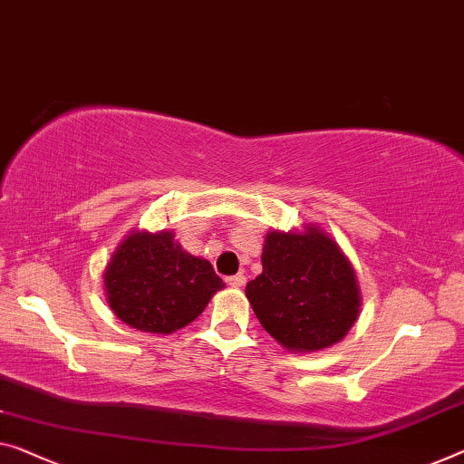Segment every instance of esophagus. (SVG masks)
<instances>
[{
	"label": "esophagus",
	"instance_id": "obj_1",
	"mask_svg": "<svg viewBox=\"0 0 464 464\" xmlns=\"http://www.w3.org/2000/svg\"><path fill=\"white\" fill-rule=\"evenodd\" d=\"M227 284H230L232 288H242L246 284V277L242 276V274H238V276H232V277H227Z\"/></svg>",
	"mask_w": 464,
	"mask_h": 464
}]
</instances>
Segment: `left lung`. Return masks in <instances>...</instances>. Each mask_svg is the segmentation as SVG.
Masks as SVG:
<instances>
[{
    "instance_id": "1",
    "label": "left lung",
    "mask_w": 464,
    "mask_h": 464,
    "mask_svg": "<svg viewBox=\"0 0 464 464\" xmlns=\"http://www.w3.org/2000/svg\"><path fill=\"white\" fill-rule=\"evenodd\" d=\"M263 272L246 284L259 324L290 353H317L351 332L361 313L353 263L315 224L303 230H269Z\"/></svg>"
}]
</instances>
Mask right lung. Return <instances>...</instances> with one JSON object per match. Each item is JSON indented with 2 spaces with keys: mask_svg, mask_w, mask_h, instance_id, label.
Segmentation results:
<instances>
[{
  "mask_svg": "<svg viewBox=\"0 0 464 464\" xmlns=\"http://www.w3.org/2000/svg\"><path fill=\"white\" fill-rule=\"evenodd\" d=\"M103 284L120 322L158 336L195 322L226 286L208 259L184 251L172 230H132L105 266Z\"/></svg>",
  "mask_w": 464,
  "mask_h": 464,
  "instance_id": "add662e5",
  "label": "right lung"
}]
</instances>
